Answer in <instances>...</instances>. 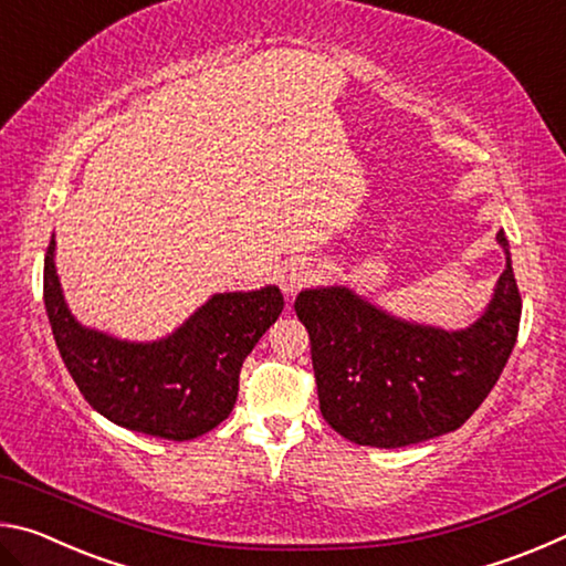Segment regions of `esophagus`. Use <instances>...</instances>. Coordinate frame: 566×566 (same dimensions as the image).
<instances>
[{"label": "esophagus", "mask_w": 566, "mask_h": 566, "mask_svg": "<svg viewBox=\"0 0 566 566\" xmlns=\"http://www.w3.org/2000/svg\"><path fill=\"white\" fill-rule=\"evenodd\" d=\"M312 280H314L312 266L304 264V262L286 264L284 270L280 272V286H282V292L290 294V296H294L296 292L302 290V286H306Z\"/></svg>", "instance_id": "esophagus-1"}]
</instances>
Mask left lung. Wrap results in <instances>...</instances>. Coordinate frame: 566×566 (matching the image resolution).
I'll return each mask as SVG.
<instances>
[{"label":"left lung","instance_id":"8db88e82","mask_svg":"<svg viewBox=\"0 0 566 566\" xmlns=\"http://www.w3.org/2000/svg\"><path fill=\"white\" fill-rule=\"evenodd\" d=\"M496 242L506 266L494 300L462 332L395 319L347 286L296 296L319 409L334 432L361 447L397 449L454 432L474 415L510 359L522 317L504 232Z\"/></svg>","mask_w":566,"mask_h":566}]
</instances>
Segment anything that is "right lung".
<instances>
[{
    "label": "right lung",
    "instance_id": "right-lung-1",
    "mask_svg": "<svg viewBox=\"0 0 566 566\" xmlns=\"http://www.w3.org/2000/svg\"><path fill=\"white\" fill-rule=\"evenodd\" d=\"M44 306L64 367L102 417L132 432L185 442L229 417L247 354L282 314L284 296L276 286L214 294L171 337L122 342L82 327L66 310L52 237Z\"/></svg>",
    "mask_w": 566,
    "mask_h": 566
}]
</instances>
